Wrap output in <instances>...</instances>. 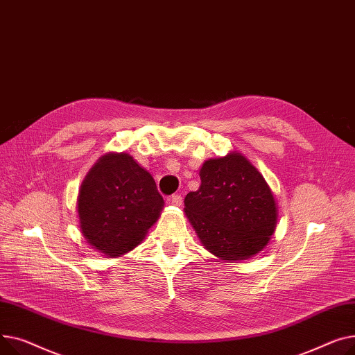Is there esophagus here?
I'll list each match as a JSON object with an SVG mask.
<instances>
[{
    "label": "esophagus",
    "mask_w": 355,
    "mask_h": 355,
    "mask_svg": "<svg viewBox=\"0 0 355 355\" xmlns=\"http://www.w3.org/2000/svg\"><path fill=\"white\" fill-rule=\"evenodd\" d=\"M172 205H175V206H182V203H183V198L180 196V195H172V196H169V199H168Z\"/></svg>",
    "instance_id": "esophagus-1"
}]
</instances>
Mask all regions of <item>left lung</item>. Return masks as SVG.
Wrapping results in <instances>:
<instances>
[{"label":"left lung","mask_w":355,"mask_h":355,"mask_svg":"<svg viewBox=\"0 0 355 355\" xmlns=\"http://www.w3.org/2000/svg\"><path fill=\"white\" fill-rule=\"evenodd\" d=\"M200 187L184 198L202 245L223 261H243L265 248L277 226V205L263 176L239 153L206 160Z\"/></svg>","instance_id":"obj_1"}]
</instances>
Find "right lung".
<instances>
[{
    "mask_svg": "<svg viewBox=\"0 0 355 355\" xmlns=\"http://www.w3.org/2000/svg\"><path fill=\"white\" fill-rule=\"evenodd\" d=\"M162 207L163 198L152 175L130 155L109 153L81 184V232L101 254L119 257L141 242Z\"/></svg>",
    "mask_w": 355,
    "mask_h": 355,
    "instance_id": "obj_1",
    "label": "right lung"
}]
</instances>
